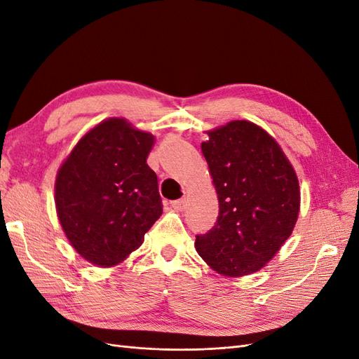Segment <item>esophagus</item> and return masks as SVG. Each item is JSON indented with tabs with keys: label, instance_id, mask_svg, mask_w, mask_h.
Returning a JSON list of instances; mask_svg holds the SVG:
<instances>
[{
	"label": "esophagus",
	"instance_id": "34e87169",
	"mask_svg": "<svg viewBox=\"0 0 359 359\" xmlns=\"http://www.w3.org/2000/svg\"><path fill=\"white\" fill-rule=\"evenodd\" d=\"M186 205H187V202H186V199H178V201H173L172 202V208H175L177 211H184L186 210Z\"/></svg>",
	"mask_w": 359,
	"mask_h": 359
}]
</instances>
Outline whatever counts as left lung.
Instances as JSON below:
<instances>
[{
  "mask_svg": "<svg viewBox=\"0 0 359 359\" xmlns=\"http://www.w3.org/2000/svg\"><path fill=\"white\" fill-rule=\"evenodd\" d=\"M202 153L219 196V217L196 235L199 256L227 277L259 271L290 236L299 211L297 173L278 144L250 121L208 133Z\"/></svg>",
  "mask_w": 359,
  "mask_h": 359,
  "instance_id": "1",
  "label": "left lung"
}]
</instances>
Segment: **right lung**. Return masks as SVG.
<instances>
[{
  "instance_id": "obj_1",
  "label": "right lung",
  "mask_w": 359,
  "mask_h": 359,
  "mask_svg": "<svg viewBox=\"0 0 359 359\" xmlns=\"http://www.w3.org/2000/svg\"><path fill=\"white\" fill-rule=\"evenodd\" d=\"M154 136L111 118L86 133L55 182L58 219L70 244L97 266H114L144 243L161 215Z\"/></svg>"
}]
</instances>
